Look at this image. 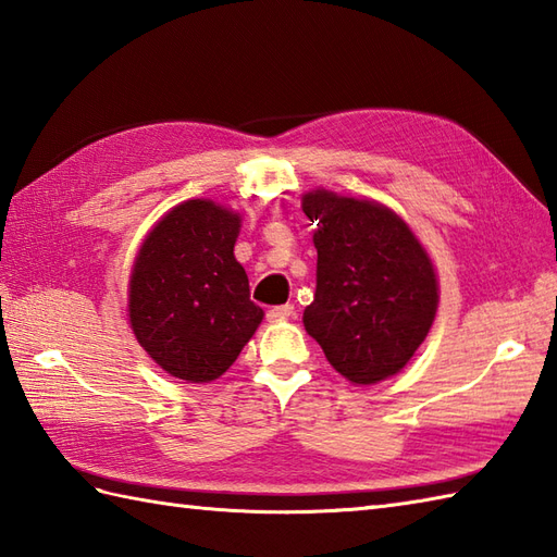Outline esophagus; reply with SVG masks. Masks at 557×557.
<instances>
[{"label":"esophagus","mask_w":557,"mask_h":557,"mask_svg":"<svg viewBox=\"0 0 557 557\" xmlns=\"http://www.w3.org/2000/svg\"><path fill=\"white\" fill-rule=\"evenodd\" d=\"M289 315H294V306H292V304L272 306V309L268 311V318H270V321H282V318H289Z\"/></svg>","instance_id":"1"}]
</instances>
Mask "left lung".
<instances>
[{
  "label": "left lung",
  "instance_id": "8db88e82",
  "mask_svg": "<svg viewBox=\"0 0 557 557\" xmlns=\"http://www.w3.org/2000/svg\"><path fill=\"white\" fill-rule=\"evenodd\" d=\"M315 224V294L304 325L347 381L395 375L429 335L437 282L429 253L393 210L315 191L304 198Z\"/></svg>",
  "mask_w": 557,
  "mask_h": 557
}]
</instances>
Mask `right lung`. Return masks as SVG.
<instances>
[{
    "label": "right lung",
    "mask_w": 557,
    "mask_h": 557,
    "mask_svg": "<svg viewBox=\"0 0 557 557\" xmlns=\"http://www.w3.org/2000/svg\"><path fill=\"white\" fill-rule=\"evenodd\" d=\"M239 227L236 212L186 200L136 256L128 285L134 335L160 369L186 383L220 377L263 321L234 258Z\"/></svg>",
    "instance_id": "obj_1"
}]
</instances>
